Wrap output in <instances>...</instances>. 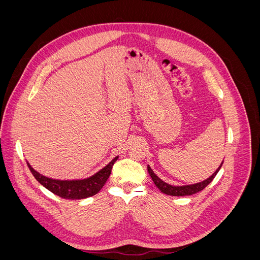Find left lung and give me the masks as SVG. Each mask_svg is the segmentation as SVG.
<instances>
[{
  "mask_svg": "<svg viewBox=\"0 0 260 260\" xmlns=\"http://www.w3.org/2000/svg\"><path fill=\"white\" fill-rule=\"evenodd\" d=\"M222 164L220 165V167L216 170V172H214V175L209 177L207 180L203 181V182H200V183L192 184V185H184V186H172L166 182H164L162 180H160L158 177H157L149 166H147V170H148L149 176H151L152 180L154 181L155 185L158 187L164 194L171 195V196H187V195H192V194L203 191L204 188H205L211 182V181L214 180V178L218 174V171L220 170V168H221Z\"/></svg>",
  "mask_w": 260,
  "mask_h": 260,
  "instance_id": "1",
  "label": "left lung"
}]
</instances>
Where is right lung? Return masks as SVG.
<instances>
[{"mask_svg": "<svg viewBox=\"0 0 260 260\" xmlns=\"http://www.w3.org/2000/svg\"><path fill=\"white\" fill-rule=\"evenodd\" d=\"M118 157L109 162L106 167L100 170L98 174L94 176L84 179V180H75V181H59L46 178L39 174L27 162L31 174L37 179L39 183H41L44 187L48 188L49 191L54 193L55 195L59 196L65 200H82L90 198V196L95 195L101 191V188L104 186L107 179L111 176L112 168Z\"/></svg>", "mask_w": 260, "mask_h": 260, "instance_id": "right-lung-1", "label": "right lung"}]
</instances>
